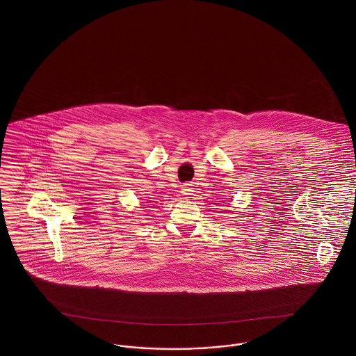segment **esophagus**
I'll list each match as a JSON object with an SVG mask.
<instances>
[{"label": "esophagus", "instance_id": "esophagus-1", "mask_svg": "<svg viewBox=\"0 0 356 356\" xmlns=\"http://www.w3.org/2000/svg\"><path fill=\"white\" fill-rule=\"evenodd\" d=\"M181 193L183 195H192V188L189 186V184H184L181 186Z\"/></svg>", "mask_w": 356, "mask_h": 356}]
</instances>
